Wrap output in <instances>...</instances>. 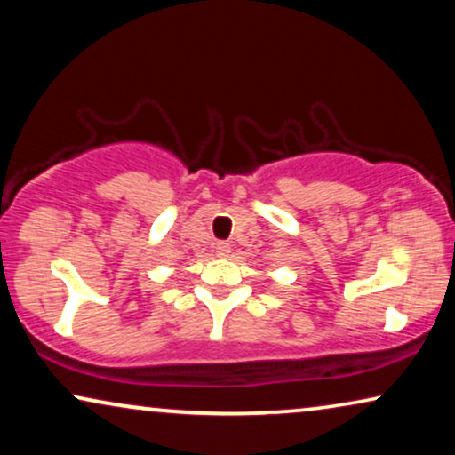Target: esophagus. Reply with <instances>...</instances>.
Wrapping results in <instances>:
<instances>
[{
  "instance_id": "esophagus-1",
  "label": "esophagus",
  "mask_w": 455,
  "mask_h": 455,
  "mask_svg": "<svg viewBox=\"0 0 455 455\" xmlns=\"http://www.w3.org/2000/svg\"><path fill=\"white\" fill-rule=\"evenodd\" d=\"M229 251H232V248H229V244H226V242H217V244H215V254L220 259H226Z\"/></svg>"
}]
</instances>
